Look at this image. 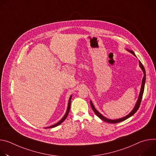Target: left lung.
Returning a JSON list of instances; mask_svg holds the SVG:
<instances>
[{
	"instance_id": "1",
	"label": "left lung",
	"mask_w": 156,
	"mask_h": 156,
	"mask_svg": "<svg viewBox=\"0 0 156 156\" xmlns=\"http://www.w3.org/2000/svg\"><path fill=\"white\" fill-rule=\"evenodd\" d=\"M129 52H131L132 54L134 55L135 56V54L134 53V52H133V51H130V50H128ZM139 63H140V66L141 67V69H142L143 72V73H144V76H143V80H142V84H141V91H140V95H139V98H138V101L136 104V105L135 107V108H133V110L131 111V112L128 114L126 116L122 118V119H117V120H109V119H106L105 117H104L102 115H101L98 111L95 108V107H94L93 103L91 101H90V104H91V106L92 107V109L93 110L94 112L96 114V115L99 117L101 120H102L104 122H108V123H119V122H122V121H124L126 119H128L129 117H130L131 116H132L133 114H135L137 110H138L140 106V104H141V101L142 100V98H143V93H144V84H145V81H146V71H145V69H144V67L143 66V64L141 63V62L140 61H139Z\"/></svg>"
}]
</instances>
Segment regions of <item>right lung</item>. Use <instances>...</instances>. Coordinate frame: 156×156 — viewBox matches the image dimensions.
<instances>
[{
	"mask_svg": "<svg viewBox=\"0 0 156 156\" xmlns=\"http://www.w3.org/2000/svg\"><path fill=\"white\" fill-rule=\"evenodd\" d=\"M71 98H72V96H70V99H69V104H68V107H67V110H66V114H65V115L63 116V117L58 122V123H57L56 124H55V125H52V126H49V127H48V128H54V127H55V126H58V125H60L65 119H66V118L67 117V115H69V112H70V104H71Z\"/></svg>",
	"mask_w": 156,
	"mask_h": 156,
	"instance_id": "right-lung-1",
	"label": "right lung"
}]
</instances>
